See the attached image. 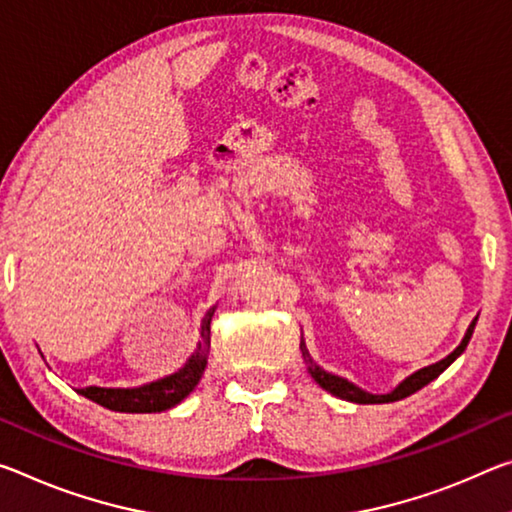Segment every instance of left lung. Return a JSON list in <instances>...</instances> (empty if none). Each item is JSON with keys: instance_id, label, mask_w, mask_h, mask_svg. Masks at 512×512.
Wrapping results in <instances>:
<instances>
[{"instance_id": "left-lung-1", "label": "left lung", "mask_w": 512, "mask_h": 512, "mask_svg": "<svg viewBox=\"0 0 512 512\" xmlns=\"http://www.w3.org/2000/svg\"><path fill=\"white\" fill-rule=\"evenodd\" d=\"M476 319H478V316H476ZM476 319L472 321V326H469L465 339H462L456 351H453L451 355H446L444 360L431 364V367L419 369L417 373H412L410 378H405L403 383H401L399 387H396L394 392H389V394H369V392H364V389L355 387L353 383H348V380H344V378L332 376V373L323 371L321 367H316L314 360L310 358V353H307L305 344H300V348H303V358H305V362H307V369H310V373H312V378H314L316 383H319L323 389H326V392L335 394V396H339V399H344V401H353V403H392V401H399V399H405V396L415 394L417 389H421L424 385L431 383V380H435L437 376H440V373H442L446 367H449V364H451L453 360H456L458 355L467 348L469 339H472Z\"/></svg>"}]
</instances>
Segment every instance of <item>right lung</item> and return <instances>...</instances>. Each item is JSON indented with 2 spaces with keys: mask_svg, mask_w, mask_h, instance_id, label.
<instances>
[{
  "mask_svg": "<svg viewBox=\"0 0 512 512\" xmlns=\"http://www.w3.org/2000/svg\"><path fill=\"white\" fill-rule=\"evenodd\" d=\"M214 307L205 314L202 319L200 337L202 342L198 344V351L193 358L186 362V367L180 369L173 376L161 378L157 383L136 387V389H107V387H84L77 389L81 396L100 403L102 408L116 410V412H161L173 408L193 392V387L198 385L202 371L207 367V355H209V323H212Z\"/></svg>",
  "mask_w": 512,
  "mask_h": 512,
  "instance_id": "add662e5",
  "label": "right lung"
}]
</instances>
